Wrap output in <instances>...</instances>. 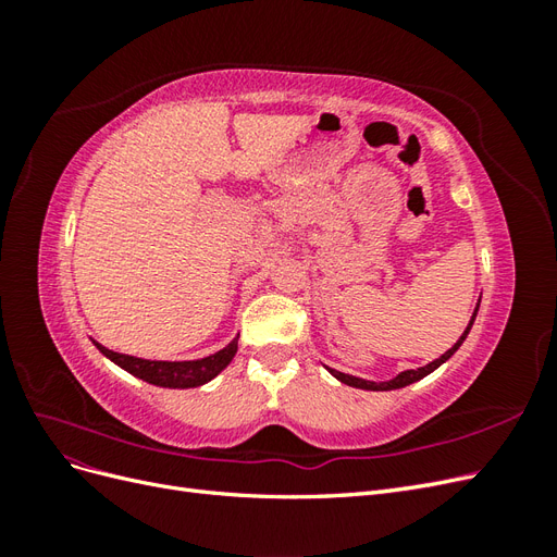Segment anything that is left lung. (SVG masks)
<instances>
[{
  "instance_id": "left-lung-1",
  "label": "left lung",
  "mask_w": 557,
  "mask_h": 557,
  "mask_svg": "<svg viewBox=\"0 0 557 557\" xmlns=\"http://www.w3.org/2000/svg\"><path fill=\"white\" fill-rule=\"evenodd\" d=\"M476 311H479V307L474 309V315H471V320H469V325H467V330L462 332V336L458 342L453 344V348H448L444 356H440L436 358L434 362H430V364H425V367H418V369H407V372H401V374H397L393 381H381V383H374V381H364V379H358V376H350V374H344V372H336V369H330V374L334 376V379H339L342 383H346V385H352V387H362V391H397V387H404V385H411V383H416V381H420V379H425L428 374H432L436 367H442L455 350H458L460 346H462V342L467 339V334H469V330H471V325H474V318H476Z\"/></svg>"
}]
</instances>
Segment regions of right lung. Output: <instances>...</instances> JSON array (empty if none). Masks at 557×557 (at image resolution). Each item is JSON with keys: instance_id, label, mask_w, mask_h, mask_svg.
<instances>
[{"instance_id": "right-lung-1", "label": "right lung", "mask_w": 557, "mask_h": 557, "mask_svg": "<svg viewBox=\"0 0 557 557\" xmlns=\"http://www.w3.org/2000/svg\"><path fill=\"white\" fill-rule=\"evenodd\" d=\"M237 342H230L223 350L213 352L209 358L201 360H185V362H164V360H144V358H134V356H123V352L109 350L107 346L92 342L99 352L115 362L117 367H123L125 372L132 376L144 379L146 383H153L160 387H197L209 383L213 376H218L223 369L232 362L234 352H237Z\"/></svg>"}]
</instances>
